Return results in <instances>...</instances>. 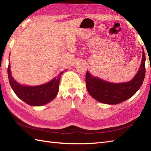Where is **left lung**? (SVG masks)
<instances>
[{
    "label": "left lung",
    "mask_w": 151,
    "mask_h": 151,
    "mask_svg": "<svg viewBox=\"0 0 151 151\" xmlns=\"http://www.w3.org/2000/svg\"><path fill=\"white\" fill-rule=\"evenodd\" d=\"M143 50L142 64L138 73L129 82L114 83L93 76L87 71L86 83L90 95L101 103L114 105L130 99L142 86L145 75V55Z\"/></svg>",
    "instance_id": "obj_1"
}]
</instances>
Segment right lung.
<instances>
[{
	"label": "right lung",
	"mask_w": 151,
	"mask_h": 151,
	"mask_svg": "<svg viewBox=\"0 0 151 151\" xmlns=\"http://www.w3.org/2000/svg\"><path fill=\"white\" fill-rule=\"evenodd\" d=\"M63 72L43 85L37 86H26L17 82L12 76L10 71V64L8 65V75L10 86L16 95L24 102L32 106H41L46 104L57 96L58 89L60 78Z\"/></svg>",
	"instance_id": "add662e5"
}]
</instances>
